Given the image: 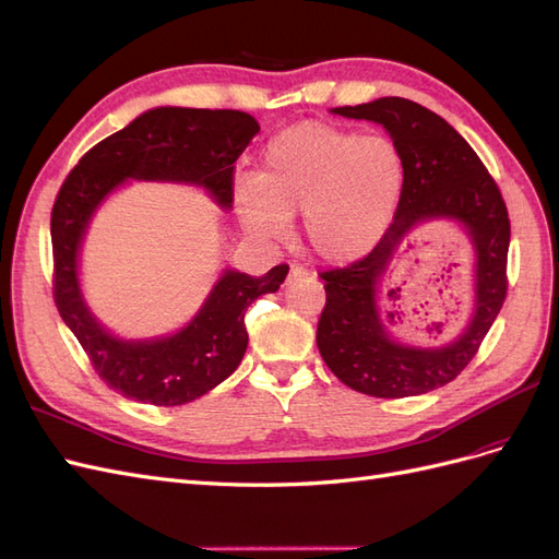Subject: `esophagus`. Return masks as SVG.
<instances>
[{"mask_svg": "<svg viewBox=\"0 0 559 559\" xmlns=\"http://www.w3.org/2000/svg\"><path fill=\"white\" fill-rule=\"evenodd\" d=\"M307 276H311L307 269H301V266H293L290 269V281H301V278H307Z\"/></svg>", "mask_w": 559, "mask_h": 559, "instance_id": "1", "label": "esophagus"}]
</instances>
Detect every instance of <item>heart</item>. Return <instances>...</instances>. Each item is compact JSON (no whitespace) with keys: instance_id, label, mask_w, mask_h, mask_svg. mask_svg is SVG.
Here are the masks:
<instances>
[{"instance_id":"b5f03b06","label":"heart","mask_w":559,"mask_h":559,"mask_svg":"<svg viewBox=\"0 0 559 559\" xmlns=\"http://www.w3.org/2000/svg\"><path fill=\"white\" fill-rule=\"evenodd\" d=\"M403 187L405 158L389 135L307 121L269 142L260 175H238L231 199L241 225L271 241L288 238L301 213L316 258L350 264L384 238Z\"/></svg>"}]
</instances>
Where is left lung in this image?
Listing matches in <instances>:
<instances>
[{"instance_id":"8db88e82","label":"left lung","mask_w":559,"mask_h":559,"mask_svg":"<svg viewBox=\"0 0 559 559\" xmlns=\"http://www.w3.org/2000/svg\"><path fill=\"white\" fill-rule=\"evenodd\" d=\"M330 111L379 123L403 152L405 187L393 225L374 250L321 276L328 301L318 321V350L334 377L365 395L407 397L440 389L473 360L503 307L510 222L501 191L468 142L417 103L377 98ZM436 218L454 221L469 236L474 311L452 343L417 347L392 337L385 307L400 298V289L384 296L380 283L406 234Z\"/></svg>"}]
</instances>
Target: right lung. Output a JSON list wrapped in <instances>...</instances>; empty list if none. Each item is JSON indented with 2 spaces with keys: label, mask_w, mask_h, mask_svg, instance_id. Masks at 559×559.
I'll return each mask as SVG.
<instances>
[{
  "label": "right lung",
  "mask_w": 559,
  "mask_h": 559,
  "mask_svg": "<svg viewBox=\"0 0 559 559\" xmlns=\"http://www.w3.org/2000/svg\"><path fill=\"white\" fill-rule=\"evenodd\" d=\"M258 133L260 123L246 111L154 107L84 154L58 191L51 213L58 311L95 372L135 403L185 405L222 384L248 348L246 309L260 295L276 293L288 266L278 264L260 278L222 269L201 309L180 330L126 340L98 321L82 290L79 258L91 219L129 180L201 187L229 211L234 164Z\"/></svg>",
  "instance_id": "obj_1"
}]
</instances>
